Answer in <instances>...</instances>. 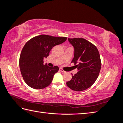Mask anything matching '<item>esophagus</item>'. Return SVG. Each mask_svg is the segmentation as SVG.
Returning <instances> with one entry per match:
<instances>
[{"mask_svg":"<svg viewBox=\"0 0 123 123\" xmlns=\"http://www.w3.org/2000/svg\"><path fill=\"white\" fill-rule=\"evenodd\" d=\"M60 70L62 72V73H66V71H65L64 70H63V69H62V68H60Z\"/></svg>","mask_w":123,"mask_h":123,"instance_id":"1","label":"esophagus"}]
</instances>
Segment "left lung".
I'll list each match as a JSON object with an SVG mask.
<instances>
[{"label":"left lung","instance_id":"1","mask_svg":"<svg viewBox=\"0 0 123 123\" xmlns=\"http://www.w3.org/2000/svg\"><path fill=\"white\" fill-rule=\"evenodd\" d=\"M68 40L74 47L71 63L76 65L78 73L72 76L67 85L74 91H84L94 83L99 74L101 67L99 52L95 45L84 38H68Z\"/></svg>","mask_w":123,"mask_h":123}]
</instances>
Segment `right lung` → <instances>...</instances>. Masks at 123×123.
<instances>
[{
    "instance_id": "1",
    "label": "right lung",
    "mask_w": 123,
    "mask_h": 123,
    "mask_svg": "<svg viewBox=\"0 0 123 123\" xmlns=\"http://www.w3.org/2000/svg\"><path fill=\"white\" fill-rule=\"evenodd\" d=\"M67 37L41 35L31 38L22 50L19 66L24 80L30 87L43 89L51 83L59 67H49L44 64V59L49 55L55 46L61 44Z\"/></svg>"
}]
</instances>
